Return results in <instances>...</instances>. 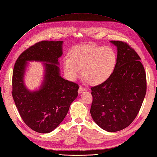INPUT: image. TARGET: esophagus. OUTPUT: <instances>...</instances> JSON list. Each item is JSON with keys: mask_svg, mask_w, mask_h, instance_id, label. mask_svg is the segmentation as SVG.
I'll list each match as a JSON object with an SVG mask.
<instances>
[{"mask_svg": "<svg viewBox=\"0 0 157 157\" xmlns=\"http://www.w3.org/2000/svg\"><path fill=\"white\" fill-rule=\"evenodd\" d=\"M86 90V88H83L82 86H80L79 88H78V94H81V93L85 92Z\"/></svg>", "mask_w": 157, "mask_h": 157, "instance_id": "obj_1", "label": "esophagus"}]
</instances>
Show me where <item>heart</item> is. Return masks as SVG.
Here are the masks:
<instances>
[{"label":"heart","mask_w":157,"mask_h":157,"mask_svg":"<svg viewBox=\"0 0 157 157\" xmlns=\"http://www.w3.org/2000/svg\"><path fill=\"white\" fill-rule=\"evenodd\" d=\"M116 63L117 56L113 48L90 44L75 47L69 57L64 59L63 66L69 80L77 79L81 73V69L84 81L96 85L111 77Z\"/></svg>","instance_id":"1"}]
</instances>
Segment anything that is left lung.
Returning a JSON list of instances; mask_svg holds the SVG:
<instances>
[{"label": "left lung", "instance_id": "left-lung-1", "mask_svg": "<svg viewBox=\"0 0 157 157\" xmlns=\"http://www.w3.org/2000/svg\"><path fill=\"white\" fill-rule=\"evenodd\" d=\"M117 48V63L106 81L91 88L90 113L100 128L116 132L136 117L147 90L146 75L141 58L126 43L110 41Z\"/></svg>", "mask_w": 157, "mask_h": 157}]
</instances>
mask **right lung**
I'll return each mask as SVG.
<instances>
[{
    "instance_id": "1",
    "label": "right lung",
    "mask_w": 157,
    "mask_h": 157,
    "mask_svg": "<svg viewBox=\"0 0 157 157\" xmlns=\"http://www.w3.org/2000/svg\"><path fill=\"white\" fill-rule=\"evenodd\" d=\"M63 41H42L20 55L12 75V96L22 119L29 128L40 133L52 132L60 125L78 96V85L61 77L59 59ZM43 63L40 86L31 91L25 84L29 62Z\"/></svg>"
}]
</instances>
